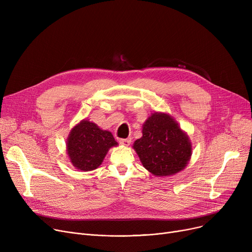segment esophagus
<instances>
[{"label": "esophagus", "instance_id": "obj_1", "mask_svg": "<svg viewBox=\"0 0 252 252\" xmlns=\"http://www.w3.org/2000/svg\"><path fill=\"white\" fill-rule=\"evenodd\" d=\"M131 142V139L130 138H127V139H119V143H121L122 145H125V146H128V145L130 144Z\"/></svg>", "mask_w": 252, "mask_h": 252}]
</instances>
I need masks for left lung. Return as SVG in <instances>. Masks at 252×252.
<instances>
[{
	"mask_svg": "<svg viewBox=\"0 0 252 252\" xmlns=\"http://www.w3.org/2000/svg\"><path fill=\"white\" fill-rule=\"evenodd\" d=\"M143 137L134 143L143 166L155 176L179 173L188 163L191 143L173 117L154 113L143 126Z\"/></svg>",
	"mask_w": 252,
	"mask_h": 252,
	"instance_id": "left-lung-1",
	"label": "left lung"
}]
</instances>
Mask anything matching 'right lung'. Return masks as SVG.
<instances>
[{"mask_svg":"<svg viewBox=\"0 0 252 252\" xmlns=\"http://www.w3.org/2000/svg\"><path fill=\"white\" fill-rule=\"evenodd\" d=\"M117 142L108 130H103L95 124L83 121L73 127L67 141L70 160L77 169H96L103 161L109 148Z\"/></svg>","mask_w":252,"mask_h":252,"instance_id":"add662e5","label":"right lung"}]
</instances>
